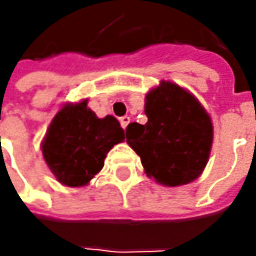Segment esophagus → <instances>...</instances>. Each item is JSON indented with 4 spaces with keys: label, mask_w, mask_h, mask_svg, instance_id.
<instances>
[{
    "label": "esophagus",
    "mask_w": 256,
    "mask_h": 256,
    "mask_svg": "<svg viewBox=\"0 0 256 256\" xmlns=\"http://www.w3.org/2000/svg\"><path fill=\"white\" fill-rule=\"evenodd\" d=\"M120 122H121V126H122L124 130H125V128H126V125L131 122V118H130L128 115H125V116H121V118H120Z\"/></svg>",
    "instance_id": "esophagus-1"
}]
</instances>
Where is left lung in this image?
<instances>
[{
	"label": "left lung",
	"instance_id": "obj_1",
	"mask_svg": "<svg viewBox=\"0 0 256 256\" xmlns=\"http://www.w3.org/2000/svg\"><path fill=\"white\" fill-rule=\"evenodd\" d=\"M148 122L126 126V142L145 174L165 186L196 180L211 154L214 126L200 101L180 85L161 81L145 96Z\"/></svg>",
	"mask_w": 256,
	"mask_h": 256
}]
</instances>
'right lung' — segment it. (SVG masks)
Returning <instances> with one entry per match:
<instances>
[{"label": "right lung", "instance_id": "add662e5", "mask_svg": "<svg viewBox=\"0 0 256 256\" xmlns=\"http://www.w3.org/2000/svg\"><path fill=\"white\" fill-rule=\"evenodd\" d=\"M86 104V100L65 104L51 121L41 145L56 181L74 188L90 184L102 170L110 150L125 140L116 118H98Z\"/></svg>", "mask_w": 256, "mask_h": 256}]
</instances>
